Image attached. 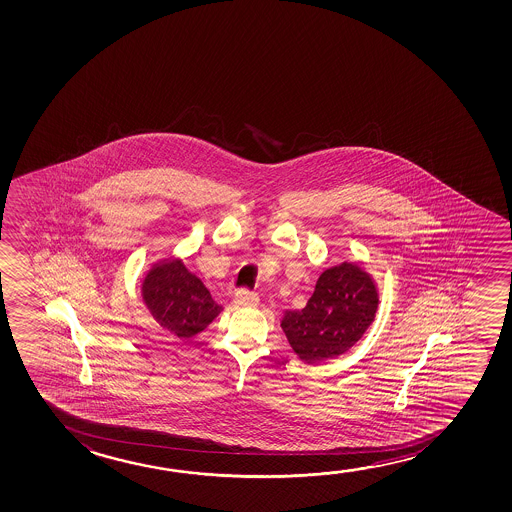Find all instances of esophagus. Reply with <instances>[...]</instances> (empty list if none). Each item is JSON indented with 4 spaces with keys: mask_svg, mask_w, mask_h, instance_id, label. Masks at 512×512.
Returning <instances> with one entry per match:
<instances>
[{
    "mask_svg": "<svg viewBox=\"0 0 512 512\" xmlns=\"http://www.w3.org/2000/svg\"><path fill=\"white\" fill-rule=\"evenodd\" d=\"M260 302V298L256 293L247 290H238L235 293V304L240 307H254Z\"/></svg>",
    "mask_w": 512,
    "mask_h": 512,
    "instance_id": "esophagus-1",
    "label": "esophagus"
}]
</instances>
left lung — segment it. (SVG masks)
<instances>
[{"label": "left lung", "instance_id": "8db88e82", "mask_svg": "<svg viewBox=\"0 0 512 512\" xmlns=\"http://www.w3.org/2000/svg\"><path fill=\"white\" fill-rule=\"evenodd\" d=\"M373 277L357 263L321 272L314 293L300 311H286L281 328L298 359L320 364L336 359L359 343L378 311Z\"/></svg>", "mask_w": 512, "mask_h": 512}]
</instances>
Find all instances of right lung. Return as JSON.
Wrapping results in <instances>:
<instances>
[{"label": "right lung", "mask_w": 512, "mask_h": 512, "mask_svg": "<svg viewBox=\"0 0 512 512\" xmlns=\"http://www.w3.org/2000/svg\"><path fill=\"white\" fill-rule=\"evenodd\" d=\"M141 297L155 321L180 339L203 332L222 311L198 275L173 256L153 263L141 284Z\"/></svg>", "instance_id": "1"}]
</instances>
